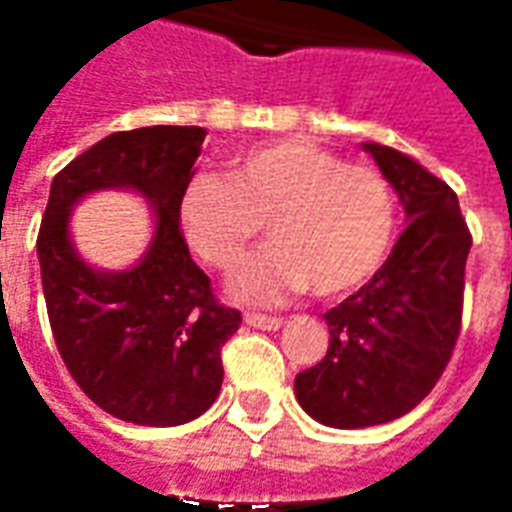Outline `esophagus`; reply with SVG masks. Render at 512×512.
I'll return each instance as SVG.
<instances>
[{"label":"esophagus","mask_w":512,"mask_h":512,"mask_svg":"<svg viewBox=\"0 0 512 512\" xmlns=\"http://www.w3.org/2000/svg\"><path fill=\"white\" fill-rule=\"evenodd\" d=\"M244 321L249 323V326H255V329H266V332H277V329H282V318H271V315H260V312H246Z\"/></svg>","instance_id":"1"}]
</instances>
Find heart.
Wrapping results in <instances>:
<instances>
[{
  "mask_svg": "<svg viewBox=\"0 0 512 512\" xmlns=\"http://www.w3.org/2000/svg\"><path fill=\"white\" fill-rule=\"evenodd\" d=\"M183 238L200 260L230 274L263 233L271 244L233 279L235 299L274 304L312 285L343 296L365 285L389 255L395 197L367 164L307 139L246 147L227 161V178L194 175L178 202Z\"/></svg>",
  "mask_w": 512,
  "mask_h": 512,
  "instance_id": "obj_1",
  "label": "heart"
}]
</instances>
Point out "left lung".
Returning a JSON list of instances; mask_svg holds the SVG:
<instances>
[{
  "label": "left lung",
  "instance_id": "1",
  "mask_svg": "<svg viewBox=\"0 0 512 512\" xmlns=\"http://www.w3.org/2000/svg\"><path fill=\"white\" fill-rule=\"evenodd\" d=\"M403 202L408 227L373 279L323 318L329 351L296 376L299 406L329 428H370L430 395L461 334L472 233L455 191L376 142L362 145Z\"/></svg>",
  "mask_w": 512,
  "mask_h": 512
}]
</instances>
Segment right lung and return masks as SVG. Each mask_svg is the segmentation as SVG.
I'll use <instances>...</instances> for the list:
<instances>
[{
	"label": "right lung",
	"instance_id": "1",
	"mask_svg": "<svg viewBox=\"0 0 512 512\" xmlns=\"http://www.w3.org/2000/svg\"><path fill=\"white\" fill-rule=\"evenodd\" d=\"M202 142L200 126L109 134L54 175L40 222V279L62 362L95 406L134 425L172 428L208 411L222 389V345L241 326L178 222ZM101 188L139 190L157 213L146 257L126 272L87 267L70 244L72 205Z\"/></svg>",
	"mask_w": 512,
	"mask_h": 512
}]
</instances>
